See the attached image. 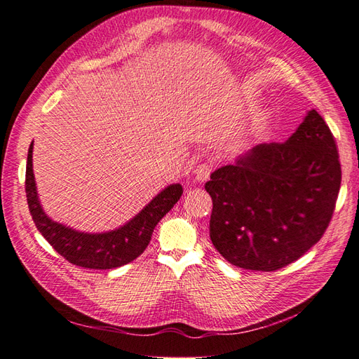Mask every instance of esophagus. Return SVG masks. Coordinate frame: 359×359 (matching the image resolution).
<instances>
[{"label": "esophagus", "instance_id": "1", "mask_svg": "<svg viewBox=\"0 0 359 359\" xmlns=\"http://www.w3.org/2000/svg\"><path fill=\"white\" fill-rule=\"evenodd\" d=\"M211 172H212L211 165H208V163H200V165H197V168L194 170L196 180H197V182H205V180L210 179Z\"/></svg>", "mask_w": 359, "mask_h": 359}]
</instances>
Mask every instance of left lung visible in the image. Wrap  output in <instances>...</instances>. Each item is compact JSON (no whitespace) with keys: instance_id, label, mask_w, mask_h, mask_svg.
Masks as SVG:
<instances>
[{"instance_id":"1","label":"left lung","mask_w":359,"mask_h":359,"mask_svg":"<svg viewBox=\"0 0 359 359\" xmlns=\"http://www.w3.org/2000/svg\"><path fill=\"white\" fill-rule=\"evenodd\" d=\"M339 187L335 137L311 110L286 142L257 145L211 174L212 245L237 268H285L326 232Z\"/></svg>"}]
</instances>
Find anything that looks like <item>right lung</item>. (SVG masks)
Listing matches in <instances>:
<instances>
[{"label": "right lung", "instance_id": "obj_1", "mask_svg": "<svg viewBox=\"0 0 359 359\" xmlns=\"http://www.w3.org/2000/svg\"><path fill=\"white\" fill-rule=\"evenodd\" d=\"M33 142L26 166V196L33 222L55 251L67 262L87 269H114L127 264L145 251L156 224L177 203L182 185H170L157 194L135 219L122 228L104 234H86L50 220L39 205L32 166Z\"/></svg>", "mask_w": 359, "mask_h": 359}]
</instances>
